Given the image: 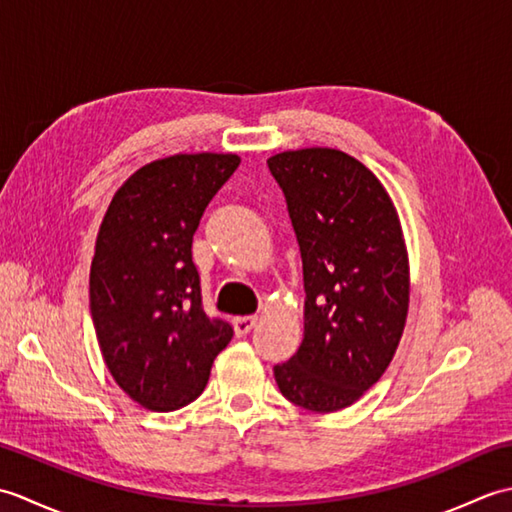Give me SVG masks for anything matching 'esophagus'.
Instances as JSON below:
<instances>
[{
	"mask_svg": "<svg viewBox=\"0 0 512 512\" xmlns=\"http://www.w3.org/2000/svg\"><path fill=\"white\" fill-rule=\"evenodd\" d=\"M257 325V317H235L233 319V328L237 336H244Z\"/></svg>",
	"mask_w": 512,
	"mask_h": 512,
	"instance_id": "34e87169",
	"label": "esophagus"
}]
</instances>
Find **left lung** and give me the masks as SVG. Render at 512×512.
<instances>
[{"label": "left lung", "mask_w": 512, "mask_h": 512, "mask_svg": "<svg viewBox=\"0 0 512 512\" xmlns=\"http://www.w3.org/2000/svg\"><path fill=\"white\" fill-rule=\"evenodd\" d=\"M303 264V341L275 365L279 391L328 413L378 383L409 310V259L394 202L363 162L310 147L268 158Z\"/></svg>", "instance_id": "1"}]
</instances>
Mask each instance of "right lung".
Listing matches in <instances>:
<instances>
[{
  "mask_svg": "<svg viewBox=\"0 0 512 512\" xmlns=\"http://www.w3.org/2000/svg\"><path fill=\"white\" fill-rule=\"evenodd\" d=\"M239 167L235 154H176L140 167L107 206L90 268L101 354L151 411L198 398L233 328L202 308L191 244L202 213Z\"/></svg>",
  "mask_w": 512,
  "mask_h": 512,
  "instance_id": "right-lung-1",
  "label": "right lung"
}]
</instances>
